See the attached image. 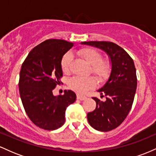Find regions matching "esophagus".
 Instances as JSON below:
<instances>
[{"instance_id":"obj_1","label":"esophagus","mask_w":156,"mask_h":156,"mask_svg":"<svg viewBox=\"0 0 156 156\" xmlns=\"http://www.w3.org/2000/svg\"><path fill=\"white\" fill-rule=\"evenodd\" d=\"M87 98V97L83 95H80V94H77V99L80 100V101H83Z\"/></svg>"}]
</instances>
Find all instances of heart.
<instances>
[{"label":"heart","instance_id":"heart-1","mask_svg":"<svg viewBox=\"0 0 156 156\" xmlns=\"http://www.w3.org/2000/svg\"><path fill=\"white\" fill-rule=\"evenodd\" d=\"M77 53L87 63L90 64L91 71L100 81H104L108 78L112 70V67L108 61L102 59L103 55L99 51L94 48H83L80 49ZM72 59V55L69 53H65L62 57L61 66L64 73L69 71ZM68 85L69 88L74 92L83 94L89 89L95 87L96 80L91 76L87 78L75 76L69 79Z\"/></svg>","mask_w":156,"mask_h":156}]
</instances>
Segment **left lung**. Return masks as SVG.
I'll use <instances>...</instances> for the list:
<instances>
[{"label": "left lung", "mask_w": 156, "mask_h": 156, "mask_svg": "<svg viewBox=\"0 0 156 156\" xmlns=\"http://www.w3.org/2000/svg\"><path fill=\"white\" fill-rule=\"evenodd\" d=\"M104 51L112 62L108 80L98 89L105 101L92 98L96 108L87 114L89 125L94 129L107 132L122 124L131 109L137 87V78L133 60L120 46L112 42H81Z\"/></svg>", "instance_id": "1"}]
</instances>
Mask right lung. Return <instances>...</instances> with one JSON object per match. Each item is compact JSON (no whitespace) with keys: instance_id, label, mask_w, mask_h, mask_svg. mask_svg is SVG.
Segmentation results:
<instances>
[{"instance_id":"right-lung-1","label":"right lung","mask_w":156,"mask_h":156,"mask_svg":"<svg viewBox=\"0 0 156 156\" xmlns=\"http://www.w3.org/2000/svg\"><path fill=\"white\" fill-rule=\"evenodd\" d=\"M73 46L62 39H47L30 51L21 67L19 91L23 107L32 122L44 130L62 127L66 108L76 100L71 90L53 94L63 76L61 61Z\"/></svg>"}]
</instances>
